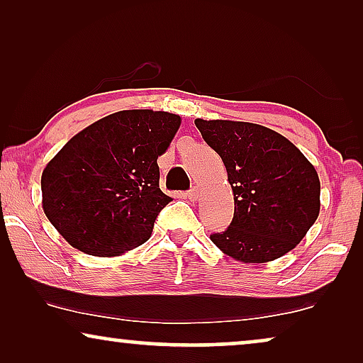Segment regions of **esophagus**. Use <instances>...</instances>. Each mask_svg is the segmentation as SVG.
Returning <instances> with one entry per match:
<instances>
[{"mask_svg":"<svg viewBox=\"0 0 363 363\" xmlns=\"http://www.w3.org/2000/svg\"><path fill=\"white\" fill-rule=\"evenodd\" d=\"M186 198L190 201H198V198H200V191L196 190V188H193V190H190L186 193Z\"/></svg>","mask_w":363,"mask_h":363,"instance_id":"34e87169","label":"esophagus"}]
</instances>
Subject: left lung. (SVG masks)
Here are the masks:
<instances>
[{
  "mask_svg": "<svg viewBox=\"0 0 363 363\" xmlns=\"http://www.w3.org/2000/svg\"><path fill=\"white\" fill-rule=\"evenodd\" d=\"M195 125L221 157L235 195V216L211 235L233 259L267 262L299 245L320 211L315 168L294 143L251 122L203 121Z\"/></svg>",
  "mask_w": 363,
  "mask_h": 363,
  "instance_id": "obj_1",
  "label": "left lung"
}]
</instances>
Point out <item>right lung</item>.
Returning a JSON list of instances; mask_svg holds the SVG:
<instances>
[{
    "instance_id": "add662e5",
    "label": "right lung",
    "mask_w": 363,
    "mask_h": 363,
    "mask_svg": "<svg viewBox=\"0 0 363 363\" xmlns=\"http://www.w3.org/2000/svg\"><path fill=\"white\" fill-rule=\"evenodd\" d=\"M177 113L133 108L76 133L43 170V210L76 250L122 256L152 236L172 201L160 190L157 158L178 132Z\"/></svg>"
}]
</instances>
